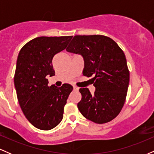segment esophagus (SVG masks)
I'll use <instances>...</instances> for the list:
<instances>
[{"mask_svg":"<svg viewBox=\"0 0 154 154\" xmlns=\"http://www.w3.org/2000/svg\"><path fill=\"white\" fill-rule=\"evenodd\" d=\"M79 89V88L77 87V86H74V90H75V91H78Z\"/></svg>","mask_w":154,"mask_h":154,"instance_id":"obj_1","label":"esophagus"}]
</instances>
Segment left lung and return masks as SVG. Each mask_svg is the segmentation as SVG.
Returning a JSON list of instances; mask_svg holds the SVG:
<instances>
[{
	"instance_id": "left-lung-1",
	"label": "left lung",
	"mask_w": 154,
	"mask_h": 154,
	"mask_svg": "<svg viewBox=\"0 0 154 154\" xmlns=\"http://www.w3.org/2000/svg\"><path fill=\"white\" fill-rule=\"evenodd\" d=\"M66 51L83 56V75L93 77L95 88L93 95L87 88L79 90L82 94L79 111L96 124L114 119L125 104L130 82L123 51L114 40L101 35H75Z\"/></svg>"
}]
</instances>
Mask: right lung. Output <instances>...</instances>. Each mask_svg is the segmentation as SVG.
<instances>
[{"instance_id":"1","label":"right lung","mask_w":154,"mask_h":154,"mask_svg":"<svg viewBox=\"0 0 154 154\" xmlns=\"http://www.w3.org/2000/svg\"><path fill=\"white\" fill-rule=\"evenodd\" d=\"M72 36L38 37L22 48L17 58L14 85L21 109L36 128L49 130L63 119V108L73 87L48 86L55 75L53 58L66 48Z\"/></svg>"}]
</instances>
